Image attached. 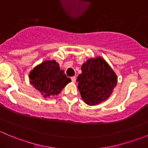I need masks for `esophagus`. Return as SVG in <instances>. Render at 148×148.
Returning <instances> with one entry per match:
<instances>
[{
	"label": "esophagus",
	"instance_id": "34e87169",
	"mask_svg": "<svg viewBox=\"0 0 148 148\" xmlns=\"http://www.w3.org/2000/svg\"><path fill=\"white\" fill-rule=\"evenodd\" d=\"M71 81H72V82H76V77H71Z\"/></svg>",
	"mask_w": 148,
	"mask_h": 148
}]
</instances>
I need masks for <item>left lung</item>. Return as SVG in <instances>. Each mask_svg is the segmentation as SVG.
Returning a JSON list of instances; mask_svg holds the SVG:
<instances>
[{
  "label": "left lung",
  "instance_id": "8db88e82",
  "mask_svg": "<svg viewBox=\"0 0 148 148\" xmlns=\"http://www.w3.org/2000/svg\"><path fill=\"white\" fill-rule=\"evenodd\" d=\"M77 77L78 89L84 102L95 106L107 100L117 83L112 69L101 56L87 59Z\"/></svg>",
  "mask_w": 148,
  "mask_h": 148
}]
</instances>
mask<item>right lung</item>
<instances>
[{"instance_id":"1","label":"right lung","mask_w":148,"mask_h":148,"mask_svg":"<svg viewBox=\"0 0 148 148\" xmlns=\"http://www.w3.org/2000/svg\"><path fill=\"white\" fill-rule=\"evenodd\" d=\"M30 83L44 98L58 95L71 82L54 60H46L34 67L29 74Z\"/></svg>"}]
</instances>
